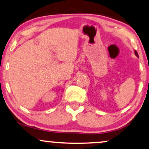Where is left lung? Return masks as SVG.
Here are the masks:
<instances>
[{
    "mask_svg": "<svg viewBox=\"0 0 149 149\" xmlns=\"http://www.w3.org/2000/svg\"><path fill=\"white\" fill-rule=\"evenodd\" d=\"M135 54H136V55L137 56V57H139V56H138V52H137L136 51H135Z\"/></svg>",
    "mask_w": 149,
    "mask_h": 149,
    "instance_id": "left-lung-1",
    "label": "left lung"
}]
</instances>
